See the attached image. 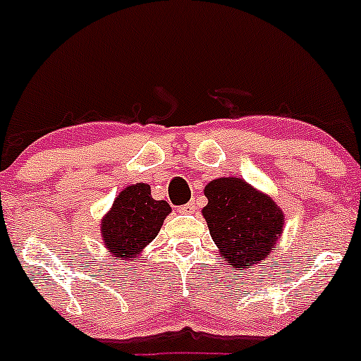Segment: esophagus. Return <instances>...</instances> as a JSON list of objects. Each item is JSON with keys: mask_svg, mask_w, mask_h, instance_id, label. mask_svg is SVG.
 I'll use <instances>...</instances> for the list:
<instances>
[{"mask_svg": "<svg viewBox=\"0 0 361 361\" xmlns=\"http://www.w3.org/2000/svg\"><path fill=\"white\" fill-rule=\"evenodd\" d=\"M194 209H195V202L194 201H190L188 204H185V206L180 207L181 213H192Z\"/></svg>", "mask_w": 361, "mask_h": 361, "instance_id": "obj_1", "label": "esophagus"}]
</instances>
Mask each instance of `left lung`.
<instances>
[{
    "label": "left lung",
    "instance_id": "obj_1",
    "mask_svg": "<svg viewBox=\"0 0 361 361\" xmlns=\"http://www.w3.org/2000/svg\"><path fill=\"white\" fill-rule=\"evenodd\" d=\"M209 234L228 267L245 271L260 264L283 234L281 207L241 178H218L204 188Z\"/></svg>",
    "mask_w": 361,
    "mask_h": 361
}]
</instances>
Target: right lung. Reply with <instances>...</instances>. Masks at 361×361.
<instances>
[{
  "mask_svg": "<svg viewBox=\"0 0 361 361\" xmlns=\"http://www.w3.org/2000/svg\"><path fill=\"white\" fill-rule=\"evenodd\" d=\"M169 213V204L152 197L150 185L136 183L123 188L101 221L104 248L110 250L116 260L137 257L157 238Z\"/></svg>",
  "mask_w": 361,
  "mask_h": 361,
  "instance_id": "right-lung-1",
  "label": "right lung"
}]
</instances>
